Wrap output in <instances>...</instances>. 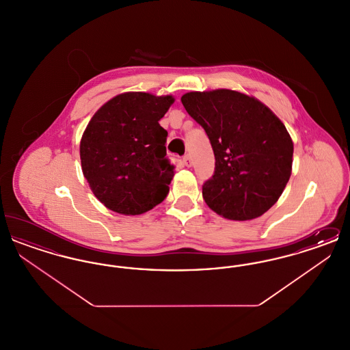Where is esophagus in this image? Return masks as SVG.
I'll use <instances>...</instances> for the list:
<instances>
[{
    "label": "esophagus",
    "instance_id": "1",
    "mask_svg": "<svg viewBox=\"0 0 350 350\" xmlns=\"http://www.w3.org/2000/svg\"><path fill=\"white\" fill-rule=\"evenodd\" d=\"M183 164H185L187 167H190L193 165V159H191V156H190V154L183 156Z\"/></svg>",
    "mask_w": 350,
    "mask_h": 350
}]
</instances>
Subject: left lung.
Masks as SVG:
<instances>
[{"label": "left lung", "instance_id": "left-lung-1", "mask_svg": "<svg viewBox=\"0 0 350 350\" xmlns=\"http://www.w3.org/2000/svg\"><path fill=\"white\" fill-rule=\"evenodd\" d=\"M181 102L215 154L202 186L207 206L231 220L265 214L291 176L294 144L284 124L262 102L230 89L190 92Z\"/></svg>", "mask_w": 350, "mask_h": 350}]
</instances>
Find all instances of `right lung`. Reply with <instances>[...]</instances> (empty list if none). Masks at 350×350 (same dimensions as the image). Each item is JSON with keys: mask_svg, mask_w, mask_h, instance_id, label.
I'll return each mask as SVG.
<instances>
[{"mask_svg": "<svg viewBox=\"0 0 350 350\" xmlns=\"http://www.w3.org/2000/svg\"><path fill=\"white\" fill-rule=\"evenodd\" d=\"M172 96L123 93L90 119L80 143L83 177L111 211L139 215L167 198L174 167L167 157V130L159 120Z\"/></svg>", "mask_w": 350, "mask_h": 350, "instance_id": "obj_1", "label": "right lung"}]
</instances>
